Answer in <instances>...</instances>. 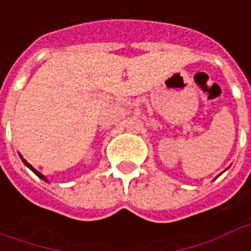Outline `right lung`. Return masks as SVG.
Segmentation results:
<instances>
[{
	"label": "right lung",
	"instance_id": "right-lung-1",
	"mask_svg": "<svg viewBox=\"0 0 251 251\" xmlns=\"http://www.w3.org/2000/svg\"><path fill=\"white\" fill-rule=\"evenodd\" d=\"M20 157H21V156H20ZM21 158H23V157H21ZM23 163H24L25 165H26V167H28V168H29L30 171H32V172H33V174L36 175V176H39V177H40V179H43V180H44V181H47L46 176H44V175H41L40 172H39V171H36V169L33 168V167H32V165H30L29 163H26V160H24V158H23Z\"/></svg>",
	"mask_w": 251,
	"mask_h": 251
}]
</instances>
